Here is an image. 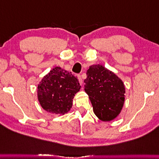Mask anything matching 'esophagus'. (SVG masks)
<instances>
[{
    "label": "esophagus",
    "mask_w": 159,
    "mask_h": 159,
    "mask_svg": "<svg viewBox=\"0 0 159 159\" xmlns=\"http://www.w3.org/2000/svg\"><path fill=\"white\" fill-rule=\"evenodd\" d=\"M78 81H79L80 84L82 86V84H83V80H82L81 76V75H78Z\"/></svg>",
    "instance_id": "1"
}]
</instances>
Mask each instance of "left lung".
<instances>
[{"label":"left lung","instance_id":"1","mask_svg":"<svg viewBox=\"0 0 159 159\" xmlns=\"http://www.w3.org/2000/svg\"><path fill=\"white\" fill-rule=\"evenodd\" d=\"M84 90L93 112L102 121L113 120L121 112L125 101L123 81L102 65H92L87 71Z\"/></svg>","mask_w":159,"mask_h":159}]
</instances>
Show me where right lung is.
<instances>
[{
	"mask_svg": "<svg viewBox=\"0 0 159 159\" xmlns=\"http://www.w3.org/2000/svg\"><path fill=\"white\" fill-rule=\"evenodd\" d=\"M81 90L77 78L61 67L52 69L37 87V98L45 111L63 115L72 106L73 98Z\"/></svg>",
	"mask_w": 159,
	"mask_h": 159,
	"instance_id": "add662e5",
	"label": "right lung"
}]
</instances>
